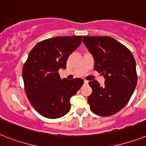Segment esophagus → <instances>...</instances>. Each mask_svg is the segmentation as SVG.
<instances>
[{"instance_id":"obj_1","label":"esophagus","mask_w":146,"mask_h":146,"mask_svg":"<svg viewBox=\"0 0 146 146\" xmlns=\"http://www.w3.org/2000/svg\"><path fill=\"white\" fill-rule=\"evenodd\" d=\"M88 83H89V81L86 80H84V84H88Z\"/></svg>"}]
</instances>
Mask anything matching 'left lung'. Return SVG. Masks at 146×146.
I'll use <instances>...</instances> for the list:
<instances>
[{
    "label": "left lung",
    "instance_id": "1",
    "mask_svg": "<svg viewBox=\"0 0 146 146\" xmlns=\"http://www.w3.org/2000/svg\"><path fill=\"white\" fill-rule=\"evenodd\" d=\"M84 43L95 60V70L104 75V86L89 82L92 92L88 96L94 113L109 116L129 102L137 83L136 61L128 49L110 36H84Z\"/></svg>",
    "mask_w": 146,
    "mask_h": 146
}]
</instances>
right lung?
I'll list each match as a JSON object with an SVG mask.
<instances>
[{
  "label": "right lung",
  "mask_w": 146,
  "mask_h": 146,
  "mask_svg": "<svg viewBox=\"0 0 146 146\" xmlns=\"http://www.w3.org/2000/svg\"><path fill=\"white\" fill-rule=\"evenodd\" d=\"M82 36H56L37 43L23 66L25 92L31 105L48 119L68 113L70 99L80 90L81 78H60L58 71L66 68L68 56L82 42Z\"/></svg>",
  "instance_id": "add662e5"
}]
</instances>
